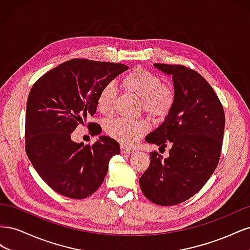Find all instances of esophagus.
<instances>
[{
  "mask_svg": "<svg viewBox=\"0 0 250 250\" xmlns=\"http://www.w3.org/2000/svg\"><path fill=\"white\" fill-rule=\"evenodd\" d=\"M121 152H122V153H125V154H130V153L132 152V149L128 148L127 146L121 145Z\"/></svg>",
  "mask_w": 250,
  "mask_h": 250,
  "instance_id": "1",
  "label": "esophagus"
}]
</instances>
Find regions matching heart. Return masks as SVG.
Wrapping results in <instances>:
<instances>
[{
    "label": "heart",
    "instance_id": "b5f03b06",
    "mask_svg": "<svg viewBox=\"0 0 250 250\" xmlns=\"http://www.w3.org/2000/svg\"><path fill=\"white\" fill-rule=\"evenodd\" d=\"M122 86L127 92L141 98L144 111L153 118H164L171 111L175 102L174 89L163 84L162 78L143 67H135L122 79ZM117 88L113 83L105 84L97 98L98 109L103 115H111L115 109ZM106 132L123 145H133L148 130L143 119L119 118L106 125Z\"/></svg>",
    "mask_w": 250,
    "mask_h": 250
}]
</instances>
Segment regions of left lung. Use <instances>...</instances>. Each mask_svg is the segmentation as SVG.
<instances>
[{
  "mask_svg": "<svg viewBox=\"0 0 250 250\" xmlns=\"http://www.w3.org/2000/svg\"><path fill=\"white\" fill-rule=\"evenodd\" d=\"M154 66L172 75L175 102L146 141L171 149L168 158L156 151L150 153L140 187L151 202L169 207L193 197L214 173L220 160L225 115L213 87L198 72L181 64Z\"/></svg>",
  "mask_w": 250,
  "mask_h": 250,
  "instance_id": "1",
  "label": "left lung"
}]
</instances>
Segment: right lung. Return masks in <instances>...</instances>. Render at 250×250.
Listing matches in <instances>:
<instances>
[{
    "label": "right lung",
    "mask_w": 250,
    "mask_h": 250,
    "mask_svg": "<svg viewBox=\"0 0 250 250\" xmlns=\"http://www.w3.org/2000/svg\"><path fill=\"white\" fill-rule=\"evenodd\" d=\"M128 69L126 64L74 58L37 80L29 93L25 148L34 169L51 188L83 199L102 185L110 158L120 153L117 141L101 135L93 145L73 142L72 132L97 109L101 88ZM89 132L101 130L88 123Z\"/></svg>",
    "instance_id": "add662e5"
}]
</instances>
